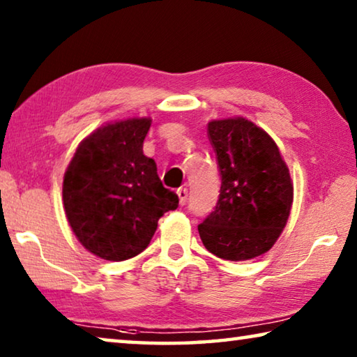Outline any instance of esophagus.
<instances>
[{
	"label": "esophagus",
	"mask_w": 357,
	"mask_h": 357,
	"mask_svg": "<svg viewBox=\"0 0 357 357\" xmlns=\"http://www.w3.org/2000/svg\"><path fill=\"white\" fill-rule=\"evenodd\" d=\"M177 195H178V199H180V205H185L186 199H188V188L182 186V188L177 190Z\"/></svg>",
	"instance_id": "obj_1"
}]
</instances>
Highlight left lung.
Returning a JSON list of instances; mask_svg holds the SVG:
<instances>
[{"mask_svg": "<svg viewBox=\"0 0 357 357\" xmlns=\"http://www.w3.org/2000/svg\"><path fill=\"white\" fill-rule=\"evenodd\" d=\"M221 190L216 207L197 226L207 251L232 261L270 251L289 220L293 185L270 136L246 119L208 123Z\"/></svg>", "mask_w": 357, "mask_h": 357, "instance_id": "obj_1", "label": "left lung"}]
</instances>
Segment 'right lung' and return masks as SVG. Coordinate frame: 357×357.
<instances>
[{"label":"right lung","mask_w":357,"mask_h":357,"mask_svg":"<svg viewBox=\"0 0 357 357\" xmlns=\"http://www.w3.org/2000/svg\"><path fill=\"white\" fill-rule=\"evenodd\" d=\"M150 119H128L97 130L79 144L64 175L67 220L87 251L122 261L149 246L158 220L178 207L142 153Z\"/></svg>","instance_id":"1"}]
</instances>
